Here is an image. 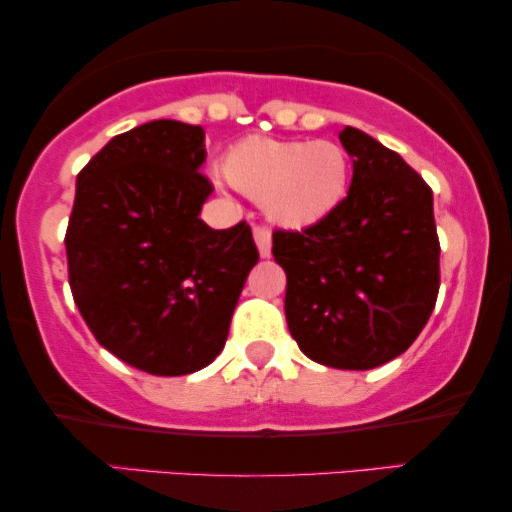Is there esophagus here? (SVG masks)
<instances>
[{"label": "esophagus", "instance_id": "esophagus-1", "mask_svg": "<svg viewBox=\"0 0 512 512\" xmlns=\"http://www.w3.org/2000/svg\"><path fill=\"white\" fill-rule=\"evenodd\" d=\"M254 240H256V247H258V254L263 258L270 256L272 251V233L265 226H256L254 228Z\"/></svg>", "mask_w": 512, "mask_h": 512}]
</instances>
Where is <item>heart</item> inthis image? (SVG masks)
Masks as SVG:
<instances>
[{
  "label": "heart",
  "mask_w": 512,
  "mask_h": 512,
  "mask_svg": "<svg viewBox=\"0 0 512 512\" xmlns=\"http://www.w3.org/2000/svg\"><path fill=\"white\" fill-rule=\"evenodd\" d=\"M223 174L237 191L263 200L272 221L305 228L345 198L349 163L342 146L324 139L247 137L228 149Z\"/></svg>",
  "instance_id": "heart-1"
}]
</instances>
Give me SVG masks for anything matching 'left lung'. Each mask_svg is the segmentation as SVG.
Masks as SVG:
<instances>
[{"label": "left lung", "mask_w": 512, "mask_h": 512, "mask_svg": "<svg viewBox=\"0 0 512 512\" xmlns=\"http://www.w3.org/2000/svg\"><path fill=\"white\" fill-rule=\"evenodd\" d=\"M340 142L354 158L347 198L303 230L272 233L286 272V324L300 352L342 370L401 356L440 289V242L426 181L366 132Z\"/></svg>", "instance_id": "8db88e82"}]
</instances>
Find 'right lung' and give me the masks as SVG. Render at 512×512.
I'll return each instance as SVG.
<instances>
[{
	"label": "right lung",
	"mask_w": 512,
	"mask_h": 512,
	"mask_svg": "<svg viewBox=\"0 0 512 512\" xmlns=\"http://www.w3.org/2000/svg\"><path fill=\"white\" fill-rule=\"evenodd\" d=\"M205 130L151 121L116 135L76 177L69 286L95 340L132 368L188 375L226 345L258 249L247 221L198 219L214 191Z\"/></svg>",
	"instance_id": "add662e5"
}]
</instances>
